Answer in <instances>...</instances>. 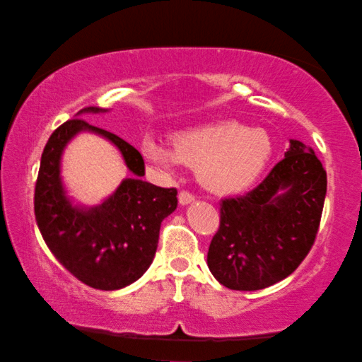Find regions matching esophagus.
Segmentation results:
<instances>
[{
	"label": "esophagus",
	"mask_w": 362,
	"mask_h": 362,
	"mask_svg": "<svg viewBox=\"0 0 362 362\" xmlns=\"http://www.w3.org/2000/svg\"><path fill=\"white\" fill-rule=\"evenodd\" d=\"M177 199H180V204L185 206V205H189V204H192L194 200H195V197L192 194H189V192H180V195H177Z\"/></svg>",
	"instance_id": "obj_1"
}]
</instances>
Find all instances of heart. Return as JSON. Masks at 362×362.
<instances>
[{"label": "heart", "instance_id": "b5f03b06", "mask_svg": "<svg viewBox=\"0 0 362 362\" xmlns=\"http://www.w3.org/2000/svg\"><path fill=\"white\" fill-rule=\"evenodd\" d=\"M269 134L262 128H244L235 122H216L180 132L173 144L153 134L141 142L144 158L157 170L173 173L180 163L195 167L206 191L220 195L250 187L271 157Z\"/></svg>", "mask_w": 362, "mask_h": 362}]
</instances>
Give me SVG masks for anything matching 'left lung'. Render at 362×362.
Instances as JSON below:
<instances>
[{"instance_id": "left-lung-1", "label": "left lung", "mask_w": 362, "mask_h": 362, "mask_svg": "<svg viewBox=\"0 0 362 362\" xmlns=\"http://www.w3.org/2000/svg\"><path fill=\"white\" fill-rule=\"evenodd\" d=\"M327 175L315 151L290 139L262 185L221 202L206 264L230 290H262L298 268L316 239Z\"/></svg>"}]
</instances>
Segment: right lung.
<instances>
[{
  "label": "right lung",
  "mask_w": 362,
  "mask_h": 362,
  "mask_svg": "<svg viewBox=\"0 0 362 362\" xmlns=\"http://www.w3.org/2000/svg\"><path fill=\"white\" fill-rule=\"evenodd\" d=\"M109 109L86 107L47 139L35 186V218L46 245L65 269L99 290H118L139 279L156 257L160 224L176 210V189L142 181L144 160L117 134L83 120ZM80 132L109 140L134 176L98 206L76 203L62 177L64 147Z\"/></svg>",
  "instance_id": "right-lung-1"
}]
</instances>
